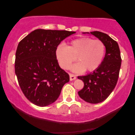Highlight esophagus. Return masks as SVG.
<instances>
[{"mask_svg":"<svg viewBox=\"0 0 135 135\" xmlns=\"http://www.w3.org/2000/svg\"><path fill=\"white\" fill-rule=\"evenodd\" d=\"M69 79H70V80L72 81V80H74L76 79V77L74 75H73V74H69Z\"/></svg>","mask_w":135,"mask_h":135,"instance_id":"1","label":"esophagus"}]
</instances>
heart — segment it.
Masks as SVG:
<instances>
[{
  "mask_svg": "<svg viewBox=\"0 0 135 135\" xmlns=\"http://www.w3.org/2000/svg\"><path fill=\"white\" fill-rule=\"evenodd\" d=\"M105 52L106 47L101 40L82 37L71 41L68 47L58 45L55 56L60 67L64 69H68L76 61L77 57L79 62L71 69L75 73H82L85 70L88 72L97 70L102 63Z\"/></svg>",
  "mask_w": 135,
  "mask_h": 135,
  "instance_id": "1",
  "label": "heart"
}]
</instances>
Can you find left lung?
Returning <instances> with one entry per match:
<instances>
[{"instance_id":"1","label":"left lung","mask_w":135,"mask_h":135,"mask_svg":"<svg viewBox=\"0 0 135 135\" xmlns=\"http://www.w3.org/2000/svg\"><path fill=\"white\" fill-rule=\"evenodd\" d=\"M104 44L106 54L101 66L92 73L79 76L84 83V88L78 92L86 102L97 104L104 101L112 93L117 84L122 59L117 42L105 33L90 32Z\"/></svg>"}]
</instances>
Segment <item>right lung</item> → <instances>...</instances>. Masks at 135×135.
<instances>
[{
  "label": "right lung",
  "mask_w": 135,
  "mask_h": 135,
  "mask_svg": "<svg viewBox=\"0 0 135 135\" xmlns=\"http://www.w3.org/2000/svg\"><path fill=\"white\" fill-rule=\"evenodd\" d=\"M75 32L36 29L18 44L15 71L21 90L33 104L44 107L54 103L69 75L59 66L56 47Z\"/></svg>",
  "instance_id": "right-lung-1"
}]
</instances>
